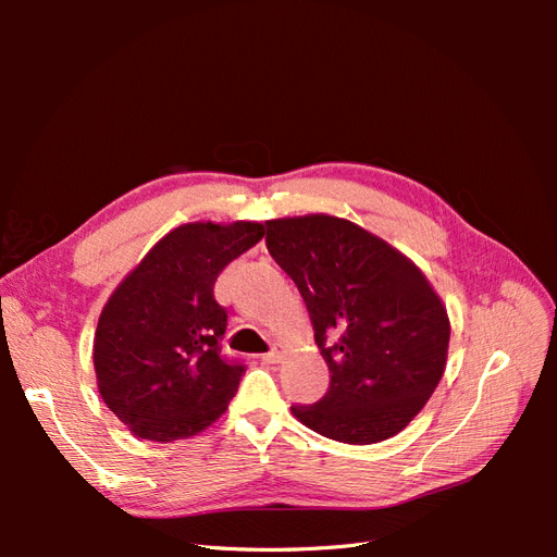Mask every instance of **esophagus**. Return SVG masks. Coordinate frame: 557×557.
<instances>
[{
  "instance_id": "esophagus-1",
  "label": "esophagus",
  "mask_w": 557,
  "mask_h": 557,
  "mask_svg": "<svg viewBox=\"0 0 557 557\" xmlns=\"http://www.w3.org/2000/svg\"><path fill=\"white\" fill-rule=\"evenodd\" d=\"M283 346L281 344H276L272 350H269V352H264V356H262V362H269V364H276V362H281V358H283Z\"/></svg>"
}]
</instances>
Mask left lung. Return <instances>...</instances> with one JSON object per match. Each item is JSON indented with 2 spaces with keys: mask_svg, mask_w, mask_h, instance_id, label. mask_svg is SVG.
Here are the masks:
<instances>
[{
  "mask_svg": "<svg viewBox=\"0 0 557 557\" xmlns=\"http://www.w3.org/2000/svg\"><path fill=\"white\" fill-rule=\"evenodd\" d=\"M264 225L269 256L305 297L330 369L327 393L290 407L295 418L342 444L395 436L444 376L450 323L440 295L407 256L344 218Z\"/></svg>",
  "mask_w": 557,
  "mask_h": 557,
  "instance_id": "8db88e82",
  "label": "left lung"
}]
</instances>
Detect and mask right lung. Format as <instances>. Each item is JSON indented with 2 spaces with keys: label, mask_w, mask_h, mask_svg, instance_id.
I'll list each match as a JSON object with an SVG mask.
<instances>
[{
  "label": "right lung",
  "mask_w": 557,
  "mask_h": 557,
  "mask_svg": "<svg viewBox=\"0 0 557 557\" xmlns=\"http://www.w3.org/2000/svg\"><path fill=\"white\" fill-rule=\"evenodd\" d=\"M262 237L264 225L246 221L181 225L109 297L92 348L97 387L141 440H188L237 395L246 364L221 356L227 311L213 285Z\"/></svg>",
  "instance_id": "obj_1"
}]
</instances>
